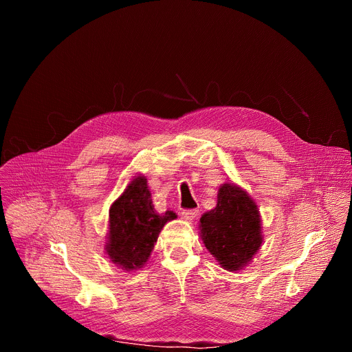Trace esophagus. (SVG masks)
<instances>
[{
	"mask_svg": "<svg viewBox=\"0 0 352 352\" xmlns=\"http://www.w3.org/2000/svg\"><path fill=\"white\" fill-rule=\"evenodd\" d=\"M198 215V211L197 210H184L181 212V217L186 219V221H192L195 217Z\"/></svg>",
	"mask_w": 352,
	"mask_h": 352,
	"instance_id": "1",
	"label": "esophagus"
}]
</instances>
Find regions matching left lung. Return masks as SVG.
I'll return each mask as SVG.
<instances>
[{"instance_id": "left-lung-1", "label": "left lung", "mask_w": 352, "mask_h": 352, "mask_svg": "<svg viewBox=\"0 0 352 352\" xmlns=\"http://www.w3.org/2000/svg\"><path fill=\"white\" fill-rule=\"evenodd\" d=\"M254 199L235 184H223L217 207L199 218L201 239L227 271L243 270L263 245L261 218Z\"/></svg>"}]
</instances>
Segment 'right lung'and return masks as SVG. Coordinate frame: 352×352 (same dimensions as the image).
Listing matches in <instances>:
<instances>
[{"mask_svg": "<svg viewBox=\"0 0 352 352\" xmlns=\"http://www.w3.org/2000/svg\"><path fill=\"white\" fill-rule=\"evenodd\" d=\"M175 218L173 211L158 214L154 210L146 178L135 175L109 208L105 245L109 260L125 271L142 268L161 230Z\"/></svg>", "mask_w": 352, "mask_h": 352, "instance_id": "right-lung-1", "label": "right lung"}]
</instances>
